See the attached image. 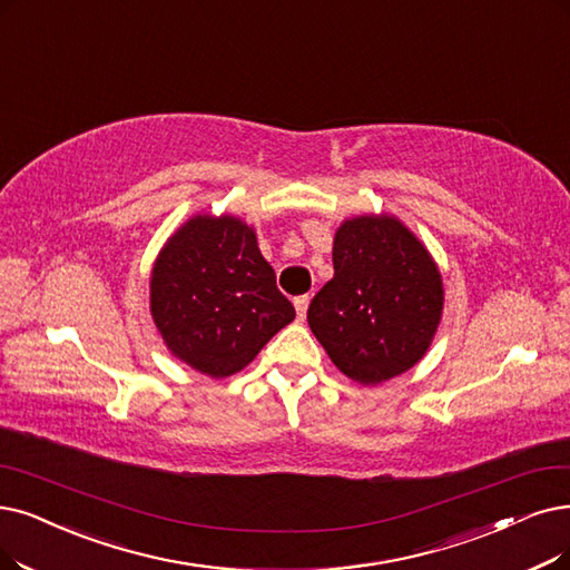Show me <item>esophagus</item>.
Listing matches in <instances>:
<instances>
[{
  "mask_svg": "<svg viewBox=\"0 0 570 570\" xmlns=\"http://www.w3.org/2000/svg\"><path fill=\"white\" fill-rule=\"evenodd\" d=\"M308 304H311V297H308V294H302V297L294 299V308H297V317H299V321H304V317H306Z\"/></svg>",
  "mask_w": 570,
  "mask_h": 570,
  "instance_id": "1",
  "label": "esophagus"
}]
</instances>
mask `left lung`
<instances>
[{
	"instance_id": "8db88e82",
	"label": "left lung",
	"mask_w": 570,
	"mask_h": 570,
	"mask_svg": "<svg viewBox=\"0 0 570 570\" xmlns=\"http://www.w3.org/2000/svg\"><path fill=\"white\" fill-rule=\"evenodd\" d=\"M332 262L334 278L308 306L311 332L332 362L362 385L412 370L444 308L423 243L397 217L362 215L338 226Z\"/></svg>"
}]
</instances>
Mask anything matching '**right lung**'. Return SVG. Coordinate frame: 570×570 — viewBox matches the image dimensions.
<instances>
[{
    "mask_svg": "<svg viewBox=\"0 0 570 570\" xmlns=\"http://www.w3.org/2000/svg\"><path fill=\"white\" fill-rule=\"evenodd\" d=\"M149 292L170 353L213 379L247 367L294 321L255 232L232 215H196L179 226L158 253Z\"/></svg>",
    "mask_w": 570,
    "mask_h": 570,
    "instance_id": "1",
    "label": "right lung"
}]
</instances>
